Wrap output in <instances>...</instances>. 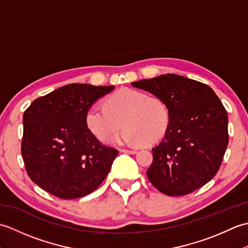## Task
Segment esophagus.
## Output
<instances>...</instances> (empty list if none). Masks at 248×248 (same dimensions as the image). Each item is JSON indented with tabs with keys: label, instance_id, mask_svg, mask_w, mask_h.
I'll use <instances>...</instances> for the list:
<instances>
[{
	"label": "esophagus",
	"instance_id": "esophagus-1",
	"mask_svg": "<svg viewBox=\"0 0 248 248\" xmlns=\"http://www.w3.org/2000/svg\"><path fill=\"white\" fill-rule=\"evenodd\" d=\"M120 151L124 152V154H130V155H135L136 152H138L136 150H129V149H121Z\"/></svg>",
	"mask_w": 248,
	"mask_h": 248
}]
</instances>
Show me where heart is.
<instances>
[{
  "instance_id": "b5f03b06",
  "label": "heart",
  "mask_w": 248,
  "mask_h": 248,
  "mask_svg": "<svg viewBox=\"0 0 248 248\" xmlns=\"http://www.w3.org/2000/svg\"><path fill=\"white\" fill-rule=\"evenodd\" d=\"M89 131L108 143L124 127L120 140L128 144L152 145L164 138L170 125V113L159 97L124 88L107 99L104 105L94 104L86 113Z\"/></svg>"
}]
</instances>
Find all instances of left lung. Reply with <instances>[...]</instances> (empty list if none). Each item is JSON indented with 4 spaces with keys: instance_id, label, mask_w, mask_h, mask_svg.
Wrapping results in <instances>:
<instances>
[{
    "instance_id": "1",
    "label": "left lung",
    "mask_w": 248,
    "mask_h": 248,
    "mask_svg": "<svg viewBox=\"0 0 248 248\" xmlns=\"http://www.w3.org/2000/svg\"><path fill=\"white\" fill-rule=\"evenodd\" d=\"M165 102L170 125L152 148L147 170L152 186L168 196H182L217 175L227 149L228 115L213 89L178 75L133 82Z\"/></svg>"
}]
</instances>
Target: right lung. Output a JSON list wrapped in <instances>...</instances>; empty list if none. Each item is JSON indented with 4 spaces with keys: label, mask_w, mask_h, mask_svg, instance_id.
<instances>
[{
    "label": "right lung",
    "mask_w": 248,
    "mask_h": 248,
    "mask_svg": "<svg viewBox=\"0 0 248 248\" xmlns=\"http://www.w3.org/2000/svg\"><path fill=\"white\" fill-rule=\"evenodd\" d=\"M113 89L69 84L26 108L21 154L31 181L62 199L86 196L102 183L118 151L100 143L85 118L89 108Z\"/></svg>",
    "instance_id": "right-lung-1"
}]
</instances>
